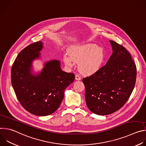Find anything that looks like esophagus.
Here are the masks:
<instances>
[{
	"mask_svg": "<svg viewBox=\"0 0 146 146\" xmlns=\"http://www.w3.org/2000/svg\"><path fill=\"white\" fill-rule=\"evenodd\" d=\"M75 79H76V80L79 81V80H81V77H80V76L78 74H76V75L75 76Z\"/></svg>",
	"mask_w": 146,
	"mask_h": 146,
	"instance_id": "esophagus-1",
	"label": "esophagus"
}]
</instances>
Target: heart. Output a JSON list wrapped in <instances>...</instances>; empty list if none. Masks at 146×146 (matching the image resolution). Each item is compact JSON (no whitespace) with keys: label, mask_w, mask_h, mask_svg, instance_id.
<instances>
[{"label":"heart","mask_w":146,"mask_h":146,"mask_svg":"<svg viewBox=\"0 0 146 146\" xmlns=\"http://www.w3.org/2000/svg\"><path fill=\"white\" fill-rule=\"evenodd\" d=\"M106 58L105 50L91 43L72 46L69 50V54L64 55V61L69 67H73L75 62L78 63L80 72L90 75L98 72L102 67Z\"/></svg>","instance_id":"heart-1"}]
</instances>
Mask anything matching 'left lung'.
<instances>
[{"instance_id":"1","label":"left lung","mask_w":146,"mask_h":146,"mask_svg":"<svg viewBox=\"0 0 146 146\" xmlns=\"http://www.w3.org/2000/svg\"><path fill=\"white\" fill-rule=\"evenodd\" d=\"M109 41L113 53L106 65L82 79L87 107L100 115L112 114L124 105L133 91L136 78V67L131 54L115 41Z\"/></svg>"}]
</instances>
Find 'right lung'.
<instances>
[{
	"instance_id": "1",
	"label": "right lung",
	"mask_w": 146,
	"mask_h": 146,
	"mask_svg": "<svg viewBox=\"0 0 146 146\" xmlns=\"http://www.w3.org/2000/svg\"><path fill=\"white\" fill-rule=\"evenodd\" d=\"M42 41L33 43L21 51L11 69V84L21 105L32 114L46 116L55 112L64 99L65 89L73 82L75 76L64 72L59 60L44 62L37 72L33 62L41 59Z\"/></svg>"
}]
</instances>
